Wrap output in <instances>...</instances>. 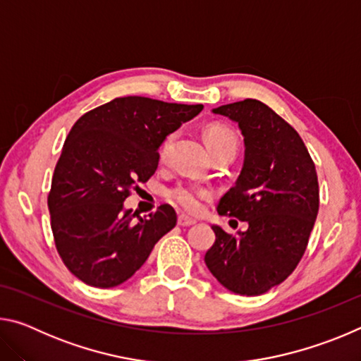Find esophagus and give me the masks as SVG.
Segmentation results:
<instances>
[{"instance_id":"34e87169","label":"esophagus","mask_w":361,"mask_h":361,"mask_svg":"<svg viewBox=\"0 0 361 361\" xmlns=\"http://www.w3.org/2000/svg\"><path fill=\"white\" fill-rule=\"evenodd\" d=\"M192 224H195V219L189 218L186 215L178 216V226H181V228H188V226H192Z\"/></svg>"}]
</instances>
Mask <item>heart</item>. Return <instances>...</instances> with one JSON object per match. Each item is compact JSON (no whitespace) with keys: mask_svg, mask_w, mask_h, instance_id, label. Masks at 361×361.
Here are the masks:
<instances>
[{"mask_svg":"<svg viewBox=\"0 0 361 361\" xmlns=\"http://www.w3.org/2000/svg\"><path fill=\"white\" fill-rule=\"evenodd\" d=\"M173 140H175V133H169V135L164 138V142L161 143V148H159V157H161L162 161L167 157ZM205 140L212 152L226 148V146L239 145L235 133L232 132L229 127L219 126V124L210 126L209 129L205 130ZM212 195H213L212 189L205 186H197V185H178L172 189H169L167 192V197L170 202L178 205L180 209H183L188 213H197L200 209H202L204 200H209Z\"/></svg>","mask_w":361,"mask_h":361,"instance_id":"b5f03b06","label":"heart"}]
</instances>
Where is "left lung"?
I'll return each instance as SVG.
<instances>
[{
	"mask_svg": "<svg viewBox=\"0 0 361 361\" xmlns=\"http://www.w3.org/2000/svg\"><path fill=\"white\" fill-rule=\"evenodd\" d=\"M239 124L245 161L235 185L218 204V213L248 223L228 234L212 226L216 240L205 264L237 295L258 296L295 271L319 213L315 164L299 133L255 99L213 109Z\"/></svg>",
	"mask_w": 361,
	"mask_h": 361,
	"instance_id": "left-lung-1",
	"label": "left lung"
}]
</instances>
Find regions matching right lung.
<instances>
[{"label":"right lung","mask_w":361,"mask_h":361,"mask_svg":"<svg viewBox=\"0 0 361 361\" xmlns=\"http://www.w3.org/2000/svg\"><path fill=\"white\" fill-rule=\"evenodd\" d=\"M202 108L119 97L75 122L47 195L54 242L73 276L97 288L124 283L175 228L169 204L140 218L124 200L154 175L164 138Z\"/></svg>","instance_id":"right-lung-1"}]
</instances>
